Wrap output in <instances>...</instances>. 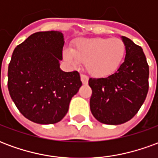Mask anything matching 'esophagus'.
I'll use <instances>...</instances> for the list:
<instances>
[{
    "mask_svg": "<svg viewBox=\"0 0 158 158\" xmlns=\"http://www.w3.org/2000/svg\"><path fill=\"white\" fill-rule=\"evenodd\" d=\"M80 78H81V81H82L83 85H87V84H88V77H87V76L81 74V75H80Z\"/></svg>",
    "mask_w": 158,
    "mask_h": 158,
    "instance_id": "1",
    "label": "esophagus"
}]
</instances>
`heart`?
<instances>
[{"instance_id":"b5f03b06","label":"heart","mask_w":158,"mask_h":158,"mask_svg":"<svg viewBox=\"0 0 158 158\" xmlns=\"http://www.w3.org/2000/svg\"><path fill=\"white\" fill-rule=\"evenodd\" d=\"M126 45L118 38H81L73 43L71 50L63 51V57L69 64L85 62V69L95 78L112 75L123 62Z\"/></svg>"}]
</instances>
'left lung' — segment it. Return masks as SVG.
Listing matches in <instances>:
<instances>
[{
  "mask_svg": "<svg viewBox=\"0 0 158 158\" xmlns=\"http://www.w3.org/2000/svg\"><path fill=\"white\" fill-rule=\"evenodd\" d=\"M124 62L112 75L89 79L92 89L90 111L99 122L118 125L128 122L138 113L149 88V66L142 48L125 36Z\"/></svg>",
  "mask_w": 158,
  "mask_h": 158,
  "instance_id": "1",
  "label": "left lung"
}]
</instances>
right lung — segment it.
I'll return each mask as SVG.
<instances>
[{"mask_svg": "<svg viewBox=\"0 0 158 158\" xmlns=\"http://www.w3.org/2000/svg\"><path fill=\"white\" fill-rule=\"evenodd\" d=\"M64 42L61 31L37 32L12 52L7 73L9 94L19 112L36 123L60 122L82 85L77 71L60 69Z\"/></svg>", "mask_w": 158, "mask_h": 158, "instance_id": "add662e5", "label": "right lung"}]
</instances>
